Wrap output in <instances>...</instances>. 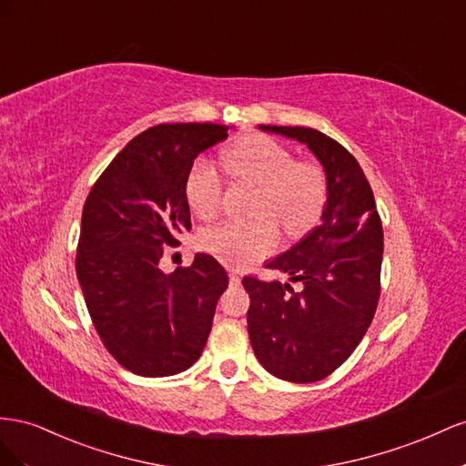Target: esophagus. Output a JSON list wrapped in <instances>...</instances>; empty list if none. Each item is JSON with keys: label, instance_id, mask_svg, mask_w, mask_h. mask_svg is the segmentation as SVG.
<instances>
[{"label": "esophagus", "instance_id": "esophagus-1", "mask_svg": "<svg viewBox=\"0 0 466 466\" xmlns=\"http://www.w3.org/2000/svg\"><path fill=\"white\" fill-rule=\"evenodd\" d=\"M228 275H230V285H240V271L228 268Z\"/></svg>", "mask_w": 466, "mask_h": 466}]
</instances>
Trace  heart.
<instances>
[{"label":"heart","instance_id":"1","mask_svg":"<svg viewBox=\"0 0 466 466\" xmlns=\"http://www.w3.org/2000/svg\"><path fill=\"white\" fill-rule=\"evenodd\" d=\"M230 174L259 189L251 215L256 222L212 224L198 232V246L234 265H248L273 254L279 246V224L289 238L307 234L320 218L328 185L320 166L295 162L292 154L268 137H246L224 154ZM222 181L207 159H197L185 177V201L201 218L220 208ZM262 218L259 219L258 217Z\"/></svg>","mask_w":466,"mask_h":466}]
</instances>
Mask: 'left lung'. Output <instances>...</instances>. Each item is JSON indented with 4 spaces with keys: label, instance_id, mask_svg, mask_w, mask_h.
Wrapping results in <instances>:
<instances>
[{
    "label": "left lung",
    "instance_id": "8db88e82",
    "mask_svg": "<svg viewBox=\"0 0 466 466\" xmlns=\"http://www.w3.org/2000/svg\"><path fill=\"white\" fill-rule=\"evenodd\" d=\"M258 128L307 144L326 174L320 224L268 261L269 269L300 281L302 290L258 277L242 281L258 361L277 379L316 382L334 373L373 322L380 295L382 224L361 166L339 142L304 127Z\"/></svg>",
    "mask_w": 466,
    "mask_h": 466
}]
</instances>
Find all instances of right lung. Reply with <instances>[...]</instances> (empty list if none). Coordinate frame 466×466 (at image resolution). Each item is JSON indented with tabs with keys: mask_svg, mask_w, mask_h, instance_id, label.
<instances>
[{
	"mask_svg": "<svg viewBox=\"0 0 466 466\" xmlns=\"http://www.w3.org/2000/svg\"><path fill=\"white\" fill-rule=\"evenodd\" d=\"M212 123L140 132L93 185L82 212L76 273L107 351L140 377H169L203 353L228 275L208 254L159 269L164 246L191 230L185 177L195 157L228 137Z\"/></svg>",
	"mask_w": 466,
	"mask_h": 466,
	"instance_id": "obj_1",
	"label": "right lung"
}]
</instances>
